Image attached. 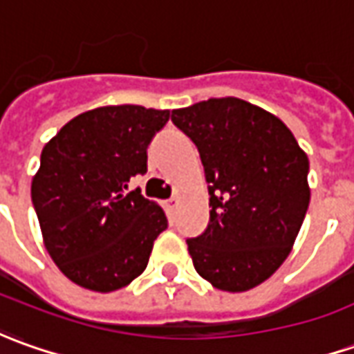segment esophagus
Returning a JSON list of instances; mask_svg holds the SVG:
<instances>
[{
  "label": "esophagus",
  "mask_w": 354,
  "mask_h": 354,
  "mask_svg": "<svg viewBox=\"0 0 354 354\" xmlns=\"http://www.w3.org/2000/svg\"><path fill=\"white\" fill-rule=\"evenodd\" d=\"M178 201H180V197H178V196H172L170 199H167L165 203H167L168 211H174V209L178 207Z\"/></svg>",
  "instance_id": "esophagus-1"
}]
</instances>
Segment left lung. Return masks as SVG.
I'll use <instances>...</instances> for the list:
<instances>
[{
    "label": "left lung",
    "instance_id": "obj_1",
    "mask_svg": "<svg viewBox=\"0 0 354 354\" xmlns=\"http://www.w3.org/2000/svg\"><path fill=\"white\" fill-rule=\"evenodd\" d=\"M209 182V227L189 238L199 277L225 292L268 281L287 259L308 211V157L275 114L242 98L172 110Z\"/></svg>",
    "mask_w": 354,
    "mask_h": 354
}]
</instances>
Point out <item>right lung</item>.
I'll list each match as a JSON object with an SVG mask.
<instances>
[{
  "label": "right lung",
  "mask_w": 354,
  "mask_h": 354,
  "mask_svg": "<svg viewBox=\"0 0 354 354\" xmlns=\"http://www.w3.org/2000/svg\"><path fill=\"white\" fill-rule=\"evenodd\" d=\"M168 118L170 110L100 106L69 120L42 149L30 186L42 242L79 287L112 292L145 271L168 221L127 184L147 172V147Z\"/></svg>",
  "instance_id": "add662e5"
}]
</instances>
